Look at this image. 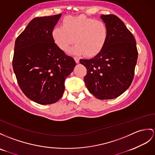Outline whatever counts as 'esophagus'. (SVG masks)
<instances>
[{
  "instance_id": "esophagus-1",
  "label": "esophagus",
  "mask_w": 155,
  "mask_h": 155,
  "mask_svg": "<svg viewBox=\"0 0 155 155\" xmlns=\"http://www.w3.org/2000/svg\"><path fill=\"white\" fill-rule=\"evenodd\" d=\"M74 60L75 61V62H76L77 64H78L79 62H80V59H79L78 57H74Z\"/></svg>"
}]
</instances>
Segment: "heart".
<instances>
[{
  "mask_svg": "<svg viewBox=\"0 0 155 155\" xmlns=\"http://www.w3.org/2000/svg\"><path fill=\"white\" fill-rule=\"evenodd\" d=\"M108 31L103 21L96 20L85 15L66 16L62 26L52 31L54 42L63 51L68 50L70 45L76 44L70 49L72 54L93 56L97 54L107 43Z\"/></svg>",
  "mask_w": 155,
  "mask_h": 155,
  "instance_id": "obj_1",
  "label": "heart"
}]
</instances>
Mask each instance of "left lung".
I'll use <instances>...</instances> for the list:
<instances>
[{
	"label": "left lung",
	"instance_id": "obj_1",
	"mask_svg": "<svg viewBox=\"0 0 155 155\" xmlns=\"http://www.w3.org/2000/svg\"><path fill=\"white\" fill-rule=\"evenodd\" d=\"M108 36L103 48L93 58L80 59L86 68L89 91L97 99H112L129 88L137 60L136 41L124 22L115 15H101Z\"/></svg>",
	"mask_w": 155,
	"mask_h": 155
}]
</instances>
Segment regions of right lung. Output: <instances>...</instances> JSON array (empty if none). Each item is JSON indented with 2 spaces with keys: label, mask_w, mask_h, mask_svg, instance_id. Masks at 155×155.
Returning a JSON list of instances; mask_svg holds the SVG:
<instances>
[{
  "label": "right lung",
  "mask_w": 155,
  "mask_h": 155,
  "mask_svg": "<svg viewBox=\"0 0 155 155\" xmlns=\"http://www.w3.org/2000/svg\"><path fill=\"white\" fill-rule=\"evenodd\" d=\"M61 16L33 18L15 41L12 66L18 85L26 97L40 104L61 99L65 79L76 65L52 37Z\"/></svg>",
  "instance_id": "add662e5"
}]
</instances>
